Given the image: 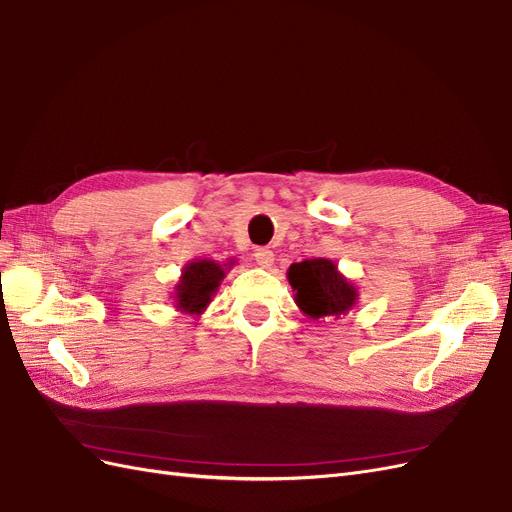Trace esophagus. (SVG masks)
I'll list each match as a JSON object with an SVG mask.
<instances>
[{"label": "esophagus", "instance_id": "obj_1", "mask_svg": "<svg viewBox=\"0 0 512 512\" xmlns=\"http://www.w3.org/2000/svg\"><path fill=\"white\" fill-rule=\"evenodd\" d=\"M255 261L259 263L261 268H270L274 263V253L270 249H257L255 251Z\"/></svg>", "mask_w": 512, "mask_h": 512}]
</instances>
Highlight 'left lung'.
Wrapping results in <instances>:
<instances>
[{"label": "left lung", "instance_id": "left-lung-1", "mask_svg": "<svg viewBox=\"0 0 512 512\" xmlns=\"http://www.w3.org/2000/svg\"><path fill=\"white\" fill-rule=\"evenodd\" d=\"M289 285L295 291V304L310 319L340 317L349 312L357 302V289L346 280L334 261L306 259L291 263L287 272Z\"/></svg>", "mask_w": 512, "mask_h": 512}]
</instances>
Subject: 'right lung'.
Instances as JSON below:
<instances>
[{
  "label": "right lung",
  "instance_id": "right-lung-1",
  "mask_svg": "<svg viewBox=\"0 0 512 512\" xmlns=\"http://www.w3.org/2000/svg\"><path fill=\"white\" fill-rule=\"evenodd\" d=\"M225 276V268L212 259H197L187 263L183 268L178 285L174 287L176 308L187 312V315H200L210 304L212 295L217 293L221 280Z\"/></svg>",
  "mask_w": 512,
  "mask_h": 512
}]
</instances>
